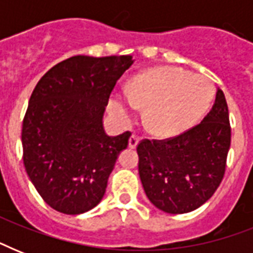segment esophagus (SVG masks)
<instances>
[{"instance_id": "34e87169", "label": "esophagus", "mask_w": 253, "mask_h": 253, "mask_svg": "<svg viewBox=\"0 0 253 253\" xmlns=\"http://www.w3.org/2000/svg\"><path fill=\"white\" fill-rule=\"evenodd\" d=\"M139 143V138L136 135H131L130 139H128V147L130 148H135V147L138 146Z\"/></svg>"}]
</instances>
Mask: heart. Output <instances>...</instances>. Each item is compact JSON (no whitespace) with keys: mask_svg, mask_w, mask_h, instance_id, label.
<instances>
[{"mask_svg":"<svg viewBox=\"0 0 253 253\" xmlns=\"http://www.w3.org/2000/svg\"><path fill=\"white\" fill-rule=\"evenodd\" d=\"M215 86L206 76L186 69L160 67L134 77L128 86L110 99L113 114L132 122L139 107L146 106V123L159 136H176L194 127L211 106Z\"/></svg>","mask_w":253,"mask_h":253,"instance_id":"heart-1","label":"heart"}]
</instances>
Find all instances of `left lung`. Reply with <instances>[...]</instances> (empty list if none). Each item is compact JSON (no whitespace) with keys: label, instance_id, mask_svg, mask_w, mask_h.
<instances>
[{"label":"left lung","instance_id":"left-lung-1","mask_svg":"<svg viewBox=\"0 0 253 253\" xmlns=\"http://www.w3.org/2000/svg\"><path fill=\"white\" fill-rule=\"evenodd\" d=\"M230 143L227 102L218 87L215 102L200 125L176 138L138 144L139 176L148 200L169 214L202 206L223 178Z\"/></svg>","mask_w":253,"mask_h":253}]
</instances>
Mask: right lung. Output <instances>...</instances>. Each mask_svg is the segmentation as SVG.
<instances>
[{"label": "right lung", "mask_w": 253, "mask_h": 253, "mask_svg": "<svg viewBox=\"0 0 253 253\" xmlns=\"http://www.w3.org/2000/svg\"><path fill=\"white\" fill-rule=\"evenodd\" d=\"M126 56L69 57L49 69L30 97L22 126L30 180L56 211L77 215L101 202L128 131L110 136L103 114L119 77L134 64Z\"/></svg>", "instance_id": "obj_1"}]
</instances>
